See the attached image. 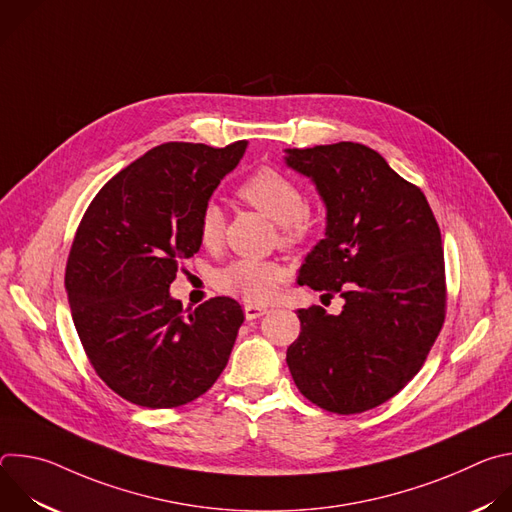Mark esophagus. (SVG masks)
I'll list each match as a JSON object with an SVG mask.
<instances>
[{"instance_id": "obj_1", "label": "esophagus", "mask_w": 512, "mask_h": 512, "mask_svg": "<svg viewBox=\"0 0 512 512\" xmlns=\"http://www.w3.org/2000/svg\"><path fill=\"white\" fill-rule=\"evenodd\" d=\"M267 314V308H259V306H245V318L247 320H257L261 316Z\"/></svg>"}]
</instances>
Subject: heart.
Instances as JSON below:
<instances>
[{"label":"heart","instance_id":"heart-1","mask_svg":"<svg viewBox=\"0 0 512 512\" xmlns=\"http://www.w3.org/2000/svg\"><path fill=\"white\" fill-rule=\"evenodd\" d=\"M239 196L249 206L263 212L279 225L285 245L298 243L308 235L306 196L302 188L273 168H261L241 186ZM198 239L206 249H218L225 239V214L221 206L208 202L198 216ZM285 281V269L273 261L239 259L216 273L214 283L227 296L239 298L251 306L271 302Z\"/></svg>","mask_w":512,"mask_h":512}]
</instances>
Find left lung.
Masks as SVG:
<instances>
[{
    "mask_svg": "<svg viewBox=\"0 0 512 512\" xmlns=\"http://www.w3.org/2000/svg\"><path fill=\"white\" fill-rule=\"evenodd\" d=\"M285 164L308 176L326 204V237L298 283L344 298L338 316L322 306L298 310L289 373L326 411H369L419 373L444 326L440 227L425 194L367 145L285 150Z\"/></svg>",
    "mask_w": 512,
    "mask_h": 512,
    "instance_id": "left-lung-1",
    "label": "left lung"
}]
</instances>
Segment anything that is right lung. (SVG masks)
Returning <instances> with one entry per match:
<instances>
[{
  "instance_id": "obj_1",
  "label": "right lung",
  "mask_w": 512,
  "mask_h": 512,
  "mask_svg": "<svg viewBox=\"0 0 512 512\" xmlns=\"http://www.w3.org/2000/svg\"><path fill=\"white\" fill-rule=\"evenodd\" d=\"M245 150L247 141L158 145L99 190L72 241L64 285L83 348L105 385L139 407L186 405L227 367L245 320L239 302L184 310L170 283L202 245L200 210Z\"/></svg>"
}]
</instances>
